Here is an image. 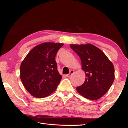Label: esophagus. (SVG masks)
<instances>
[{
  "mask_svg": "<svg viewBox=\"0 0 128 128\" xmlns=\"http://www.w3.org/2000/svg\"><path fill=\"white\" fill-rule=\"evenodd\" d=\"M74 70H70V73H69V74H66V77H70L71 76H72V75L73 74V73H74Z\"/></svg>",
  "mask_w": 128,
  "mask_h": 128,
  "instance_id": "esophagus-1",
  "label": "esophagus"
}]
</instances>
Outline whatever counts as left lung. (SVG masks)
<instances>
[{"instance_id": "1", "label": "left lung", "mask_w": 128, "mask_h": 128, "mask_svg": "<svg viewBox=\"0 0 128 128\" xmlns=\"http://www.w3.org/2000/svg\"><path fill=\"white\" fill-rule=\"evenodd\" d=\"M70 46L80 56L86 75L84 83L76 88L77 92L90 100L100 99L114 81L113 64L101 50L90 43L71 44Z\"/></svg>"}]
</instances>
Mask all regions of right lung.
Returning a JSON list of instances; mask_svg holds the SVG:
<instances>
[{"label": "right lung", "mask_w": 128, "mask_h": 128, "mask_svg": "<svg viewBox=\"0 0 128 128\" xmlns=\"http://www.w3.org/2000/svg\"><path fill=\"white\" fill-rule=\"evenodd\" d=\"M63 43L44 42L31 50L20 66V79L32 96L44 98L55 91L62 79L55 56Z\"/></svg>", "instance_id": "add662e5"}]
</instances>
